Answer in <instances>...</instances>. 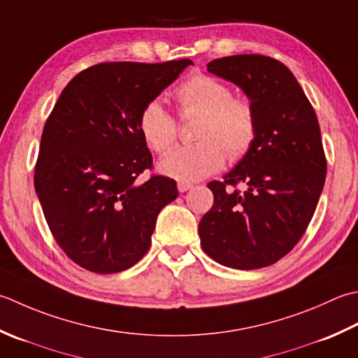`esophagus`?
<instances>
[{"label": "esophagus", "mask_w": 358, "mask_h": 358, "mask_svg": "<svg viewBox=\"0 0 358 358\" xmlns=\"http://www.w3.org/2000/svg\"><path fill=\"white\" fill-rule=\"evenodd\" d=\"M194 185L192 183H183V181H180L178 183V191L180 192H186V191H189V189H191Z\"/></svg>", "instance_id": "obj_1"}]
</instances>
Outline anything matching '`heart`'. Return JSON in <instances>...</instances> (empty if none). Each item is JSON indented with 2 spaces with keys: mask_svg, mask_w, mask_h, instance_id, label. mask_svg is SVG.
Wrapping results in <instances>:
<instances>
[{
  "mask_svg": "<svg viewBox=\"0 0 358 358\" xmlns=\"http://www.w3.org/2000/svg\"><path fill=\"white\" fill-rule=\"evenodd\" d=\"M181 115L199 113L195 138L200 143L178 145L158 163L164 177L191 183L220 171L229 159H241L257 135L256 110L248 99L234 97L227 83L206 74H194L175 91ZM139 133L150 150L163 153L177 138V124L159 101H152L138 119Z\"/></svg>",
  "mask_w": 358,
  "mask_h": 358,
  "instance_id": "1",
  "label": "heart"
}]
</instances>
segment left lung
Segmentation results:
<instances>
[{"mask_svg":"<svg viewBox=\"0 0 358 358\" xmlns=\"http://www.w3.org/2000/svg\"><path fill=\"white\" fill-rule=\"evenodd\" d=\"M208 71L233 82L253 103L257 135L223 181L199 225L205 253L225 267L256 270L278 262L309 227L326 180L317 115L295 76L267 55L215 59ZM243 182V193L233 189Z\"/></svg>","mask_w":358,"mask_h":358,"instance_id":"obj_1","label":"left lung"}]
</instances>
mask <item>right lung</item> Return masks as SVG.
<instances>
[{
	"instance_id": "right-lung-1",
	"label": "right lung",
	"mask_w": 358,
	"mask_h": 358,
	"mask_svg": "<svg viewBox=\"0 0 358 358\" xmlns=\"http://www.w3.org/2000/svg\"><path fill=\"white\" fill-rule=\"evenodd\" d=\"M192 60L111 62L83 69L62 91L41 135L34 185L55 242L82 268H130L150 247L175 180L152 175L139 133L143 108Z\"/></svg>"
}]
</instances>
